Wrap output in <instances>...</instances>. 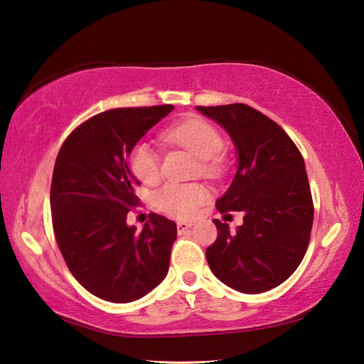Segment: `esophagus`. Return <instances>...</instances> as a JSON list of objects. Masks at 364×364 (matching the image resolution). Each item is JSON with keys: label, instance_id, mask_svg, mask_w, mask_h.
I'll list each match as a JSON object with an SVG mask.
<instances>
[{"label": "esophagus", "instance_id": "obj_1", "mask_svg": "<svg viewBox=\"0 0 364 364\" xmlns=\"http://www.w3.org/2000/svg\"><path fill=\"white\" fill-rule=\"evenodd\" d=\"M192 227V223H184V220H178L176 223V229H178V233H183L186 232L188 229H191Z\"/></svg>", "mask_w": 364, "mask_h": 364}]
</instances>
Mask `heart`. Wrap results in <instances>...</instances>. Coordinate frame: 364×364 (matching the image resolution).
<instances>
[{"mask_svg":"<svg viewBox=\"0 0 364 364\" xmlns=\"http://www.w3.org/2000/svg\"><path fill=\"white\" fill-rule=\"evenodd\" d=\"M166 137L172 144L188 149L198 162V172L206 178H218L223 173L219 154L224 149V139L215 126L200 118H189L170 127ZM132 173L144 183H156L161 176V161L156 148L149 141H139L129 154ZM210 192L196 183H166L156 191V208L168 216L189 219L208 200Z\"/></svg>","mask_w":364,"mask_h":364,"instance_id":"1","label":"heart"}]
</instances>
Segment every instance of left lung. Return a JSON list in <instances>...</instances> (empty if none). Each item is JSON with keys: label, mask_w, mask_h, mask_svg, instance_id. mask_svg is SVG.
<instances>
[{"label": "left lung", "mask_w": 364, "mask_h": 364, "mask_svg": "<svg viewBox=\"0 0 364 364\" xmlns=\"http://www.w3.org/2000/svg\"><path fill=\"white\" fill-rule=\"evenodd\" d=\"M197 110L224 127L237 151V172L218 210L245 215L237 232L213 220L210 269L241 294L272 290L289 279L309 245L314 205L303 156L279 124L246 104Z\"/></svg>", "instance_id": "obj_1"}]
</instances>
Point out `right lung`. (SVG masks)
<instances>
[{"instance_id":"add662e5","label":"right lung","mask_w":364,"mask_h":364,"mask_svg":"<svg viewBox=\"0 0 364 364\" xmlns=\"http://www.w3.org/2000/svg\"><path fill=\"white\" fill-rule=\"evenodd\" d=\"M173 109L102 112L70 132L56 156L50 189L56 243L75 279L101 300L135 301L168 273L176 224L151 213L141 232L127 225V213L139 205L134 188L140 184L127 159Z\"/></svg>"}]
</instances>
